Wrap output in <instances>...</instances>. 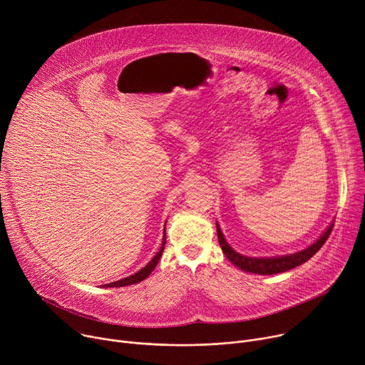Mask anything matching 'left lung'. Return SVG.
Here are the masks:
<instances>
[{
	"instance_id": "8db88e82",
	"label": "left lung",
	"mask_w": 365,
	"mask_h": 365,
	"mask_svg": "<svg viewBox=\"0 0 365 365\" xmlns=\"http://www.w3.org/2000/svg\"><path fill=\"white\" fill-rule=\"evenodd\" d=\"M332 228H334V224L324 232V235L315 244H312L310 247H307L306 250H303L300 252L283 255V257H273V258H254V257H245V255L235 252L225 241V238L220 230V225L217 224L218 241L222 248V252L227 255L230 262L232 264H235L238 269L248 272V273H254V274H277V273L292 270V269L306 263L307 259L310 257H314L321 250V247L327 242V240L329 238V235L332 232Z\"/></svg>"
}]
</instances>
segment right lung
<instances>
[{
	"instance_id": "add662e5",
	"label": "right lung",
	"mask_w": 365,
	"mask_h": 365,
	"mask_svg": "<svg viewBox=\"0 0 365 365\" xmlns=\"http://www.w3.org/2000/svg\"><path fill=\"white\" fill-rule=\"evenodd\" d=\"M165 244H166V237L163 235V244H162L159 252L153 257V259H151V262H150L145 267H143L140 272H137L135 274H133V276H130V277L121 279V280H118V282H114V283H110V284H106V286H107V287H124V286H128V284H134V283L143 282V280H144L145 277H148V274L154 270L155 264L159 263V259H160V257H162V254H163V250H165Z\"/></svg>"
}]
</instances>
